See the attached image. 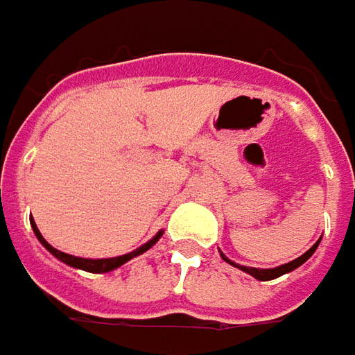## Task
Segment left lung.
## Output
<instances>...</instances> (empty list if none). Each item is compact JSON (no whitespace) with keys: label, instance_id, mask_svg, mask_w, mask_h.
<instances>
[{"label":"left lung","instance_id":"obj_1","mask_svg":"<svg viewBox=\"0 0 355 355\" xmlns=\"http://www.w3.org/2000/svg\"><path fill=\"white\" fill-rule=\"evenodd\" d=\"M318 243H320V239L312 245L311 250L306 251V253H302L300 257H297V259H293L291 263H285V265H281V267H275V269H255V267H243V265H236L234 261H230L227 259L226 255L224 253H220L222 255V259L224 261H227L230 265H234V267H239L241 271H245V273H250L251 277H255L257 281H271V279H277V277H281V275H285V273H291L293 269H297V267H300L302 263L306 261L309 257H311L312 253L316 251V248H318Z\"/></svg>","mask_w":355,"mask_h":355}]
</instances>
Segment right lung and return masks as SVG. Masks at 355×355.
Listing matches in <instances>:
<instances>
[{"label":"right lung","instance_id":"right-lung-1","mask_svg":"<svg viewBox=\"0 0 355 355\" xmlns=\"http://www.w3.org/2000/svg\"><path fill=\"white\" fill-rule=\"evenodd\" d=\"M33 232H35V236L37 239L43 243L46 250L51 251L53 255H55L56 259H60L62 263H67L70 267H76V269H82V271H88V273H107V271H114L117 267H121L123 263H128L129 259H133V257H137L141 253H145V251L149 250V248H153L155 243L159 241V238L163 236V232H159L153 239H149L147 243H143L141 248H137L135 251H131V253H125V255H119V257H107V259H84V257H74V255H68V253H62V251L55 250L46 239L41 236V232H39V227L35 222H31Z\"/></svg>","mask_w":355,"mask_h":355}]
</instances>
